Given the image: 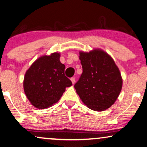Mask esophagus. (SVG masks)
Here are the masks:
<instances>
[{
    "instance_id": "obj_1",
    "label": "esophagus",
    "mask_w": 147,
    "mask_h": 147,
    "mask_svg": "<svg viewBox=\"0 0 147 147\" xmlns=\"http://www.w3.org/2000/svg\"><path fill=\"white\" fill-rule=\"evenodd\" d=\"M70 80H71L72 84H75V77H72L71 79H70Z\"/></svg>"
}]
</instances>
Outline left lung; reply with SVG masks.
<instances>
[{"mask_svg": "<svg viewBox=\"0 0 147 147\" xmlns=\"http://www.w3.org/2000/svg\"><path fill=\"white\" fill-rule=\"evenodd\" d=\"M83 73L75 88L82 101L92 110L104 111L119 96L122 79L111 56L101 50L80 52Z\"/></svg>", "mask_w": 147, "mask_h": 147, "instance_id": "1", "label": "left lung"}]
</instances>
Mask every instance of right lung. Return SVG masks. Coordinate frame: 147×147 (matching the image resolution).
<instances>
[{"label":"right lung","instance_id":"1","mask_svg":"<svg viewBox=\"0 0 147 147\" xmlns=\"http://www.w3.org/2000/svg\"><path fill=\"white\" fill-rule=\"evenodd\" d=\"M60 54L53 53L36 60L25 73L23 88L31 104L45 109L58 102L72 82L64 75L65 66Z\"/></svg>","mask_w":147,"mask_h":147}]
</instances>
